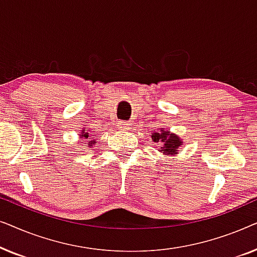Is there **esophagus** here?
Listing matches in <instances>:
<instances>
[{
	"label": "esophagus",
	"mask_w": 257,
	"mask_h": 257,
	"mask_svg": "<svg viewBox=\"0 0 257 257\" xmlns=\"http://www.w3.org/2000/svg\"><path fill=\"white\" fill-rule=\"evenodd\" d=\"M118 128L121 130V131H126V130L130 128V122L127 121H119L118 122Z\"/></svg>",
	"instance_id": "esophagus-1"
}]
</instances>
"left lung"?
Wrapping results in <instances>:
<instances>
[{
	"label": "left lung",
	"instance_id": "obj_1",
	"mask_svg": "<svg viewBox=\"0 0 257 257\" xmlns=\"http://www.w3.org/2000/svg\"><path fill=\"white\" fill-rule=\"evenodd\" d=\"M152 140L154 143H161V152L166 154H173L177 153L178 147L181 145V140L179 139V137L171 135L170 132L164 131L161 130L160 132H154L152 135Z\"/></svg>",
	"mask_w": 257,
	"mask_h": 257
}]
</instances>
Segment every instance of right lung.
<instances>
[{
    "instance_id": "1",
    "label": "right lung",
    "mask_w": 257,
    "mask_h": 257,
    "mask_svg": "<svg viewBox=\"0 0 257 257\" xmlns=\"http://www.w3.org/2000/svg\"><path fill=\"white\" fill-rule=\"evenodd\" d=\"M92 135L93 133H90L89 132H82L80 133V137H83V138H85V139H87L90 142V146H93V144H94V140H91L92 139Z\"/></svg>"
}]
</instances>
